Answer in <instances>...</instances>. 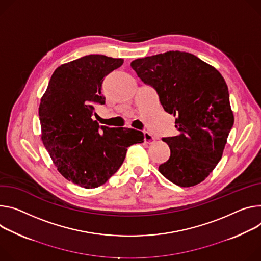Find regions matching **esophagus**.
<instances>
[{
    "mask_svg": "<svg viewBox=\"0 0 261 261\" xmlns=\"http://www.w3.org/2000/svg\"><path fill=\"white\" fill-rule=\"evenodd\" d=\"M144 139H145V141H146L147 144H153L154 141H155L154 136L150 132H148V131L144 132Z\"/></svg>",
    "mask_w": 261,
    "mask_h": 261,
    "instance_id": "obj_1",
    "label": "esophagus"
}]
</instances>
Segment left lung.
<instances>
[{
	"label": "left lung",
	"mask_w": 261,
	"mask_h": 261,
	"mask_svg": "<svg viewBox=\"0 0 261 261\" xmlns=\"http://www.w3.org/2000/svg\"><path fill=\"white\" fill-rule=\"evenodd\" d=\"M131 67L152 86L179 134L163 137L171 149L159 172L181 187L201 183L222 158L234 116L228 86L210 64L180 51L138 58Z\"/></svg>",
	"instance_id": "1"
}]
</instances>
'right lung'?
I'll return each instance as SVG.
<instances>
[{
  "instance_id": "1",
  "label": "right lung",
  "mask_w": 261,
  "mask_h": 261,
  "mask_svg": "<svg viewBox=\"0 0 261 261\" xmlns=\"http://www.w3.org/2000/svg\"><path fill=\"white\" fill-rule=\"evenodd\" d=\"M122 58L87 55L53 73L38 108L41 140L58 172L84 188L104 184L123 164L127 149L144 143L130 128H108L92 120L94 105L105 104L104 78Z\"/></svg>"
}]
</instances>
